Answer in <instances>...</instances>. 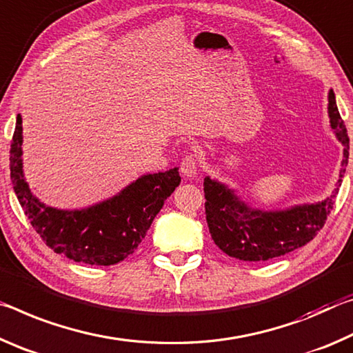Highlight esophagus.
I'll return each mask as SVG.
<instances>
[{
	"mask_svg": "<svg viewBox=\"0 0 353 353\" xmlns=\"http://www.w3.org/2000/svg\"><path fill=\"white\" fill-rule=\"evenodd\" d=\"M197 169H199V159H197V156H195V154L186 156V158H184L181 161V164H180L181 173L188 178H192V176L197 175Z\"/></svg>",
	"mask_w": 353,
	"mask_h": 353,
	"instance_id": "obj_1",
	"label": "esophagus"
}]
</instances>
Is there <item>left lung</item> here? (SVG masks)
<instances>
[{
	"instance_id": "left-lung-1",
	"label": "left lung",
	"mask_w": 353,
	"mask_h": 353,
	"mask_svg": "<svg viewBox=\"0 0 353 353\" xmlns=\"http://www.w3.org/2000/svg\"><path fill=\"white\" fill-rule=\"evenodd\" d=\"M328 117L330 128L343 143L344 152L336 188L325 200L279 211L256 210L242 201L227 184L205 178L206 222L212 241L223 253L241 261H268L303 247L319 233L333 210L349 163V136L333 90L328 92Z\"/></svg>"
}]
</instances>
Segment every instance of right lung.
Listing matches in <instances>:
<instances>
[{
	"mask_svg": "<svg viewBox=\"0 0 353 353\" xmlns=\"http://www.w3.org/2000/svg\"><path fill=\"white\" fill-rule=\"evenodd\" d=\"M23 126L17 115L10 142V180L32 228L56 253L74 263L111 265L131 255L145 238L164 201L181 183L178 169L147 173L117 195L84 210H57L31 192L23 173Z\"/></svg>",
	"mask_w": 353,
	"mask_h": 353,
	"instance_id": "obj_1",
	"label": "right lung"
}]
</instances>
